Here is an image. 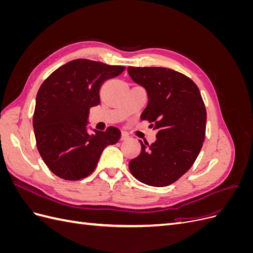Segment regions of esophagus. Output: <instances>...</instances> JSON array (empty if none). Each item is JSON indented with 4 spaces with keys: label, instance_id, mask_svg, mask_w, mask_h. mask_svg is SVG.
<instances>
[{
    "label": "esophagus",
    "instance_id": "34e87169",
    "mask_svg": "<svg viewBox=\"0 0 253 253\" xmlns=\"http://www.w3.org/2000/svg\"><path fill=\"white\" fill-rule=\"evenodd\" d=\"M129 138V136L126 134V133H125V132H122V134H121V140H126V139H128Z\"/></svg>",
    "mask_w": 253,
    "mask_h": 253
}]
</instances>
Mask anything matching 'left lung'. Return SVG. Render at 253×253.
<instances>
[{
    "label": "left lung",
    "mask_w": 253,
    "mask_h": 253,
    "mask_svg": "<svg viewBox=\"0 0 253 253\" xmlns=\"http://www.w3.org/2000/svg\"><path fill=\"white\" fill-rule=\"evenodd\" d=\"M132 80L148 94L141 120L156 129V141L142 143L128 163L134 177L152 187L179 179L200 154L205 140L207 112L201 91L187 76L166 67H127Z\"/></svg>",
    "instance_id": "obj_1"
}]
</instances>
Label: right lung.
<instances>
[{"mask_svg": "<svg viewBox=\"0 0 253 253\" xmlns=\"http://www.w3.org/2000/svg\"><path fill=\"white\" fill-rule=\"evenodd\" d=\"M125 68L77 59L57 68L42 83L36 97L34 132L43 162L58 177H86L102 151L119 140L117 127L88 134L87 124L89 109L100 103L99 90L104 81Z\"/></svg>", "mask_w": 253, "mask_h": 253, "instance_id": "add662e5", "label": "right lung"}]
</instances>
